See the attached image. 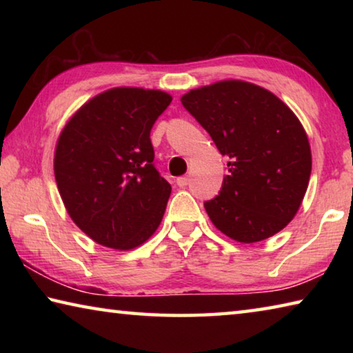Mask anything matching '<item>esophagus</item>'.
Returning <instances> with one entry per match:
<instances>
[{
    "instance_id": "obj_1",
    "label": "esophagus",
    "mask_w": 353,
    "mask_h": 353,
    "mask_svg": "<svg viewBox=\"0 0 353 353\" xmlns=\"http://www.w3.org/2000/svg\"><path fill=\"white\" fill-rule=\"evenodd\" d=\"M188 182H190V179H188V177H177V181H176V183H177L179 187H181V188L187 187Z\"/></svg>"
}]
</instances>
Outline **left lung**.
Returning <instances> with one entry per match:
<instances>
[{
  "instance_id": "left-lung-1",
  "label": "left lung",
  "mask_w": 353,
  "mask_h": 353,
  "mask_svg": "<svg viewBox=\"0 0 353 353\" xmlns=\"http://www.w3.org/2000/svg\"><path fill=\"white\" fill-rule=\"evenodd\" d=\"M181 101L230 160L218 196L204 202L214 227L240 243L276 235L294 218L312 174L301 121L276 94L243 81L196 88Z\"/></svg>"
}]
</instances>
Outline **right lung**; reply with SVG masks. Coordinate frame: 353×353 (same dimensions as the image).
Returning <instances> with one entry per match:
<instances>
[{"mask_svg":"<svg viewBox=\"0 0 353 353\" xmlns=\"http://www.w3.org/2000/svg\"><path fill=\"white\" fill-rule=\"evenodd\" d=\"M170 103L160 90L112 88L83 104L59 137V193L93 241L128 250L157 230L171 185L154 166L149 135Z\"/></svg>","mask_w":353,"mask_h":353,"instance_id":"obj_1","label":"right lung"}]
</instances>
